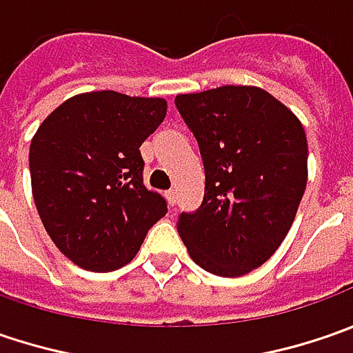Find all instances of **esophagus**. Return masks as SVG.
Wrapping results in <instances>:
<instances>
[{"label": "esophagus", "instance_id": "esophagus-1", "mask_svg": "<svg viewBox=\"0 0 353 353\" xmlns=\"http://www.w3.org/2000/svg\"><path fill=\"white\" fill-rule=\"evenodd\" d=\"M165 196H167V202H169V206H174V204H176V192H174V190H169V192H167Z\"/></svg>", "mask_w": 353, "mask_h": 353}]
</instances>
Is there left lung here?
Returning a JSON list of instances; mask_svg holds the SVG:
<instances>
[{
	"instance_id": "obj_1",
	"label": "left lung",
	"mask_w": 353,
	"mask_h": 353,
	"mask_svg": "<svg viewBox=\"0 0 353 353\" xmlns=\"http://www.w3.org/2000/svg\"><path fill=\"white\" fill-rule=\"evenodd\" d=\"M194 133L206 188L176 230L192 261L220 277H241L277 251L306 188L308 145L299 117L255 86L179 94Z\"/></svg>"
}]
</instances>
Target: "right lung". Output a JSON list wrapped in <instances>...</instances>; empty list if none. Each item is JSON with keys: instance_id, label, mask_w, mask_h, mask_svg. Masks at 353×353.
Listing matches in <instances>:
<instances>
[{"instance_id": "add662e5", "label": "right lung", "mask_w": 353, "mask_h": 353, "mask_svg": "<svg viewBox=\"0 0 353 353\" xmlns=\"http://www.w3.org/2000/svg\"><path fill=\"white\" fill-rule=\"evenodd\" d=\"M167 116L163 98L114 90L61 103L29 149L37 212L54 245L78 267L108 273L128 265L167 200L143 184L139 147Z\"/></svg>"}]
</instances>
